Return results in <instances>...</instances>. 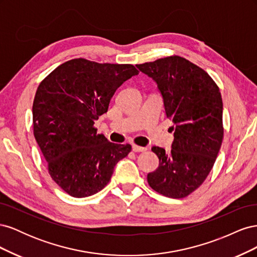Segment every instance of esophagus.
Masks as SVG:
<instances>
[{
  "instance_id": "obj_1",
  "label": "esophagus",
  "mask_w": 257,
  "mask_h": 257,
  "mask_svg": "<svg viewBox=\"0 0 257 257\" xmlns=\"http://www.w3.org/2000/svg\"><path fill=\"white\" fill-rule=\"evenodd\" d=\"M132 149H133L134 152H144V151L147 150V148L137 146V145H133V146H132Z\"/></svg>"
}]
</instances>
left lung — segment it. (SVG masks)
I'll return each mask as SVG.
<instances>
[{
  "mask_svg": "<svg viewBox=\"0 0 257 257\" xmlns=\"http://www.w3.org/2000/svg\"><path fill=\"white\" fill-rule=\"evenodd\" d=\"M158 83L167 118L174 123L170 153L152 151L159 167L148 183L161 195L184 198L203 184L223 142V102L220 89L203 68L179 56L136 65Z\"/></svg>",
  "mask_w": 257,
  "mask_h": 257,
  "instance_id": "left-lung-1",
  "label": "left lung"
}]
</instances>
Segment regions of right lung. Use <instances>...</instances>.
<instances>
[{
	"label": "right lung",
	"mask_w": 257,
	"mask_h": 257,
	"mask_svg": "<svg viewBox=\"0 0 257 257\" xmlns=\"http://www.w3.org/2000/svg\"><path fill=\"white\" fill-rule=\"evenodd\" d=\"M132 64L73 59L42 80L33 102V133L52 180L68 195H94L110 181L128 144L108 142L94 121L120 85L137 75Z\"/></svg>",
	"instance_id": "add662e5"
}]
</instances>
